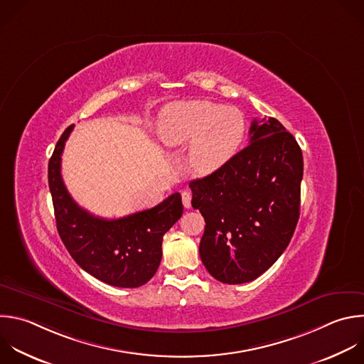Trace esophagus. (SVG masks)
Wrapping results in <instances>:
<instances>
[{"mask_svg":"<svg viewBox=\"0 0 364 364\" xmlns=\"http://www.w3.org/2000/svg\"><path fill=\"white\" fill-rule=\"evenodd\" d=\"M181 200H183V205H184L186 208H190V205H191V193L183 191V193H181Z\"/></svg>","mask_w":364,"mask_h":364,"instance_id":"esophagus-1","label":"esophagus"}]
</instances>
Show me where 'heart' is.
<instances>
[{
  "mask_svg": "<svg viewBox=\"0 0 364 364\" xmlns=\"http://www.w3.org/2000/svg\"><path fill=\"white\" fill-rule=\"evenodd\" d=\"M245 114L207 100L171 102L157 121L160 140L168 147L188 146V164L200 176L221 170L246 136Z\"/></svg>",
  "mask_w": 364,
  "mask_h": 364,
  "instance_id": "heart-1",
  "label": "heart"
}]
</instances>
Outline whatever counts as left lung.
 <instances>
[{
    "mask_svg": "<svg viewBox=\"0 0 364 364\" xmlns=\"http://www.w3.org/2000/svg\"><path fill=\"white\" fill-rule=\"evenodd\" d=\"M303 154L279 119H253L250 144L221 170L190 183L205 221L200 257L225 284L249 283L287 249L300 215Z\"/></svg>",
    "mask_w": 364,
    "mask_h": 364,
    "instance_id": "obj_1",
    "label": "left lung"
}]
</instances>
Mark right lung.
Returning <instances> with one entry per match:
<instances>
[{"label":"right lung","mask_w":364,"mask_h":364,"mask_svg":"<svg viewBox=\"0 0 364 364\" xmlns=\"http://www.w3.org/2000/svg\"><path fill=\"white\" fill-rule=\"evenodd\" d=\"M74 124L60 137L48 163V186L58 234L75 263L115 287H140L157 272L163 235L183 214L180 193L153 208L121 218H101L81 208L61 177V156Z\"/></svg>","instance_id":"1"}]
</instances>
